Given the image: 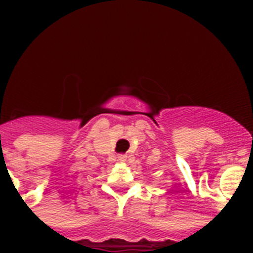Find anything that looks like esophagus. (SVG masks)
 I'll list each match as a JSON object with an SVG mask.
<instances>
[{"label":"esophagus","instance_id":"34e87169","mask_svg":"<svg viewBox=\"0 0 253 253\" xmlns=\"http://www.w3.org/2000/svg\"><path fill=\"white\" fill-rule=\"evenodd\" d=\"M119 160L122 161V162H125V161L128 160V156H126V154H120Z\"/></svg>","mask_w":253,"mask_h":253}]
</instances>
